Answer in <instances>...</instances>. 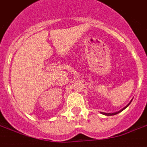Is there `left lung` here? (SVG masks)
<instances>
[{"instance_id":"1","label":"left lung","mask_w":147,"mask_h":147,"mask_svg":"<svg viewBox=\"0 0 147 147\" xmlns=\"http://www.w3.org/2000/svg\"><path fill=\"white\" fill-rule=\"evenodd\" d=\"M132 100H133V99H132ZM132 100H131V101H130V102H129V103H128V104H127V106H125V107H124L123 109H121V110L118 111V112H115V113H102V112H101L100 113H102V115H107V116H109V115H116V114H118V113H121V111H123L124 109H125L127 108V107H128V106H129V105H130V103H131V102Z\"/></svg>"}]
</instances>
